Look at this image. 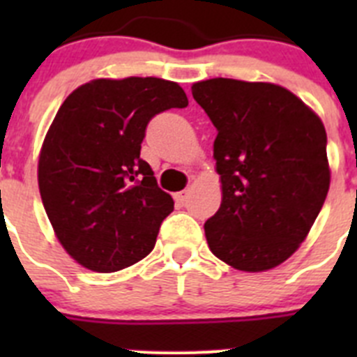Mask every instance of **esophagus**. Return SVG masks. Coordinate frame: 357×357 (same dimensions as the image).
Wrapping results in <instances>:
<instances>
[{"mask_svg": "<svg viewBox=\"0 0 357 357\" xmlns=\"http://www.w3.org/2000/svg\"><path fill=\"white\" fill-rule=\"evenodd\" d=\"M175 198H176V202H181L182 206H184L185 202H188V198H189V191H188V189H185V191H181V193H176Z\"/></svg>", "mask_w": 357, "mask_h": 357, "instance_id": "esophagus-1", "label": "esophagus"}]
</instances>
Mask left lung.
Masks as SVG:
<instances>
[{
    "instance_id": "8db88e82",
    "label": "left lung",
    "mask_w": 357,
    "mask_h": 357,
    "mask_svg": "<svg viewBox=\"0 0 357 357\" xmlns=\"http://www.w3.org/2000/svg\"><path fill=\"white\" fill-rule=\"evenodd\" d=\"M216 127L222 206L204 225L218 259L264 272L301 247L331 184L321 119L291 91L211 78L191 87Z\"/></svg>"
}]
</instances>
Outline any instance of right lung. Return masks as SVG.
Instances as JSON below:
<instances>
[{
	"label": "right lung",
	"instance_id": "1",
	"mask_svg": "<svg viewBox=\"0 0 357 357\" xmlns=\"http://www.w3.org/2000/svg\"><path fill=\"white\" fill-rule=\"evenodd\" d=\"M188 107L184 89L153 77L98 78L62 103L39 155V191L73 259L109 273L146 257L173 198L141 159L148 123Z\"/></svg>",
	"mask_w": 357,
	"mask_h": 357
}]
</instances>
